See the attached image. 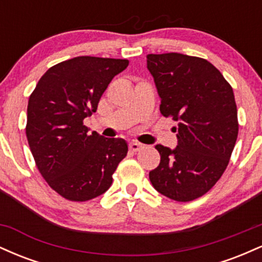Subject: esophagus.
Masks as SVG:
<instances>
[{"label": "esophagus", "mask_w": 262, "mask_h": 262, "mask_svg": "<svg viewBox=\"0 0 262 262\" xmlns=\"http://www.w3.org/2000/svg\"><path fill=\"white\" fill-rule=\"evenodd\" d=\"M143 148H144L143 144L138 143V141H132V143L129 144V149H130V151H133V152L139 151V150L143 149Z\"/></svg>", "instance_id": "34e87169"}]
</instances>
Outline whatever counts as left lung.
Instances as JSON below:
<instances>
[{"instance_id":"left-lung-1","label":"left lung","mask_w":262,"mask_h":262,"mask_svg":"<svg viewBox=\"0 0 262 262\" xmlns=\"http://www.w3.org/2000/svg\"><path fill=\"white\" fill-rule=\"evenodd\" d=\"M146 59L160 112L177 122V146H155L161 159L150 182L164 196L189 202L207 193L229 164L239 132L233 89L206 59L180 53Z\"/></svg>"}]
</instances>
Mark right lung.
<instances>
[{
    "mask_svg": "<svg viewBox=\"0 0 262 262\" xmlns=\"http://www.w3.org/2000/svg\"><path fill=\"white\" fill-rule=\"evenodd\" d=\"M128 64L97 56L66 60L40 77L29 97V148L45 181L66 200L85 202L101 196L127 156L124 139L90 133L83 119L96 112L111 81Z\"/></svg>",
    "mask_w": 262,
    "mask_h": 262,
    "instance_id": "1",
    "label": "right lung"
}]
</instances>
